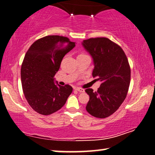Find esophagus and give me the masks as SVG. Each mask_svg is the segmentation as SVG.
Returning <instances> with one entry per match:
<instances>
[{
    "label": "esophagus",
    "mask_w": 155,
    "mask_h": 155,
    "mask_svg": "<svg viewBox=\"0 0 155 155\" xmlns=\"http://www.w3.org/2000/svg\"><path fill=\"white\" fill-rule=\"evenodd\" d=\"M75 90H77L78 92H85V90L82 89V88H81V87H76Z\"/></svg>",
    "instance_id": "obj_1"
}]
</instances>
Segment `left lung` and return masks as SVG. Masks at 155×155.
Returning a JSON list of instances; mask_svg holds the SVG:
<instances>
[{
    "instance_id": "8db88e82",
    "label": "left lung",
    "mask_w": 155,
    "mask_h": 155,
    "mask_svg": "<svg viewBox=\"0 0 155 155\" xmlns=\"http://www.w3.org/2000/svg\"><path fill=\"white\" fill-rule=\"evenodd\" d=\"M82 45L93 59V77L101 82L97 92L85 90L90 96L86 110L94 117L106 118L119 109L127 96L130 83L128 61L121 47L109 38H89Z\"/></svg>"
}]
</instances>
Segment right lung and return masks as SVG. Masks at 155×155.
<instances>
[{
	"label": "right lung",
	"mask_w": 155,
	"mask_h": 155,
	"mask_svg": "<svg viewBox=\"0 0 155 155\" xmlns=\"http://www.w3.org/2000/svg\"><path fill=\"white\" fill-rule=\"evenodd\" d=\"M74 47L75 43L67 37L51 35L36 41L26 52L21 66V83L25 99L34 111L49 115L65 105L72 87L61 86L54 77L63 58Z\"/></svg>",
	"instance_id": "right-lung-1"
}]
</instances>
